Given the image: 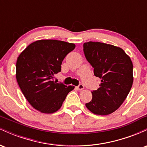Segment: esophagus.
<instances>
[{
	"label": "esophagus",
	"mask_w": 147,
	"mask_h": 147,
	"mask_svg": "<svg viewBox=\"0 0 147 147\" xmlns=\"http://www.w3.org/2000/svg\"><path fill=\"white\" fill-rule=\"evenodd\" d=\"M76 88H77V89L78 90H82L84 88V86L83 84H79L78 86H77Z\"/></svg>",
	"instance_id": "34e87169"
}]
</instances>
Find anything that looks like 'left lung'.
I'll list each match as a JSON object with an SVG mask.
<instances>
[{
    "instance_id": "1",
    "label": "left lung",
    "mask_w": 147,
    "mask_h": 147,
    "mask_svg": "<svg viewBox=\"0 0 147 147\" xmlns=\"http://www.w3.org/2000/svg\"><path fill=\"white\" fill-rule=\"evenodd\" d=\"M88 61L94 68V75L101 79L97 90L86 106L98 115H107L120 107L129 95L133 82V63L119 47L89 41L84 44Z\"/></svg>"
}]
</instances>
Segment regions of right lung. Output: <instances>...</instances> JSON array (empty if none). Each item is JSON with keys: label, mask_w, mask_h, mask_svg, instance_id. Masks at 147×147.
<instances>
[{"label": "right lung", "mask_w": 147, "mask_h": 147, "mask_svg": "<svg viewBox=\"0 0 147 147\" xmlns=\"http://www.w3.org/2000/svg\"><path fill=\"white\" fill-rule=\"evenodd\" d=\"M75 48L74 43L53 39L33 42L18 57L16 77L18 84L34 109L43 113L57 112L73 86L54 82L61 71L65 57Z\"/></svg>", "instance_id": "1"}]
</instances>
